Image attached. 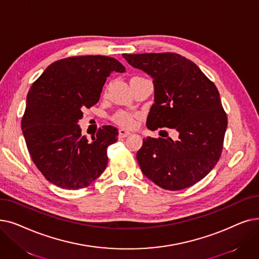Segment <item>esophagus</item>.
I'll return each instance as SVG.
<instances>
[{"instance_id": "obj_1", "label": "esophagus", "mask_w": 259, "mask_h": 259, "mask_svg": "<svg viewBox=\"0 0 259 259\" xmlns=\"http://www.w3.org/2000/svg\"><path fill=\"white\" fill-rule=\"evenodd\" d=\"M130 134H131V133H130L129 131H127V130H125V129H122V128L118 130V136H119V138H121V139L129 137Z\"/></svg>"}]
</instances>
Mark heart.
<instances>
[{"instance_id": "obj_1", "label": "heart", "mask_w": 259, "mask_h": 259, "mask_svg": "<svg viewBox=\"0 0 259 259\" xmlns=\"http://www.w3.org/2000/svg\"><path fill=\"white\" fill-rule=\"evenodd\" d=\"M114 120L119 123L120 126L123 127H133L134 126V117L130 114H125V113H119L114 117Z\"/></svg>"}]
</instances>
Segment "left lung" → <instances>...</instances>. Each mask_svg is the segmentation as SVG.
Listing matches in <instances>:
<instances>
[{
  "mask_svg": "<svg viewBox=\"0 0 259 259\" xmlns=\"http://www.w3.org/2000/svg\"><path fill=\"white\" fill-rule=\"evenodd\" d=\"M122 57L153 80L154 104L146 126L179 132L177 141L143 140L137 153L143 174L168 190L196 184L217 164L228 127L216 85L179 54H122Z\"/></svg>",
  "mask_w": 259,
  "mask_h": 259,
  "instance_id": "left-lung-1",
  "label": "left lung"
}]
</instances>
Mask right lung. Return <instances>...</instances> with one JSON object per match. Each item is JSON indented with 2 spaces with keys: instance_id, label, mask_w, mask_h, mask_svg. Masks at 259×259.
Masks as SVG:
<instances>
[{
  "instance_id": "add662e5",
  "label": "right lung",
  "mask_w": 259,
  "mask_h": 259,
  "mask_svg": "<svg viewBox=\"0 0 259 259\" xmlns=\"http://www.w3.org/2000/svg\"><path fill=\"white\" fill-rule=\"evenodd\" d=\"M125 71L107 56H79L52 63L32 83L21 126L31 159L48 181L79 189L105 171L117 129L104 126L89 142L77 122L83 108L98 103L107 77Z\"/></svg>"
}]
</instances>
